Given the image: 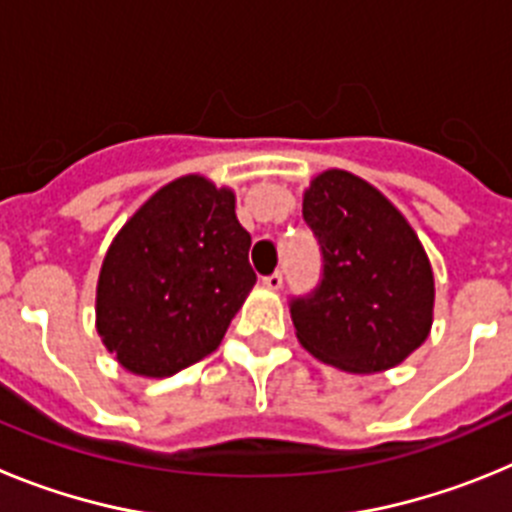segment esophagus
Here are the masks:
<instances>
[{"instance_id": "esophagus-1", "label": "esophagus", "mask_w": 512, "mask_h": 512, "mask_svg": "<svg viewBox=\"0 0 512 512\" xmlns=\"http://www.w3.org/2000/svg\"><path fill=\"white\" fill-rule=\"evenodd\" d=\"M282 282H284V277L279 274V271H274V274L264 277V287H269V289H282Z\"/></svg>"}]
</instances>
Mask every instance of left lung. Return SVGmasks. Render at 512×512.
<instances>
[{"label": "left lung", "instance_id": "obj_1", "mask_svg": "<svg viewBox=\"0 0 512 512\" xmlns=\"http://www.w3.org/2000/svg\"><path fill=\"white\" fill-rule=\"evenodd\" d=\"M302 217L323 277L289 312L315 359L372 374L408 359L433 323V271L408 220L379 189L341 169L310 182Z\"/></svg>", "mask_w": 512, "mask_h": 512}]
</instances>
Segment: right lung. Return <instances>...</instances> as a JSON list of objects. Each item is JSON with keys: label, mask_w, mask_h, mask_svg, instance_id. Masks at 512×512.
Returning a JSON list of instances; mask_svg holds the SVG:
<instances>
[{"label": "right lung", "mask_w": 512, "mask_h": 512, "mask_svg": "<svg viewBox=\"0 0 512 512\" xmlns=\"http://www.w3.org/2000/svg\"><path fill=\"white\" fill-rule=\"evenodd\" d=\"M235 194L189 174L158 189L115 235L97 282V333L140 377L212 354L256 284Z\"/></svg>", "instance_id": "add662e5"}]
</instances>
